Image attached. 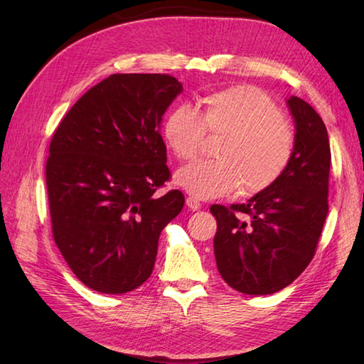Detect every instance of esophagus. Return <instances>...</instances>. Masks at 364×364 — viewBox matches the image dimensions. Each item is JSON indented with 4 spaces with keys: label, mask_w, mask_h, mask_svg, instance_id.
Returning <instances> with one entry per match:
<instances>
[{
    "label": "esophagus",
    "mask_w": 364,
    "mask_h": 364,
    "mask_svg": "<svg viewBox=\"0 0 364 364\" xmlns=\"http://www.w3.org/2000/svg\"><path fill=\"white\" fill-rule=\"evenodd\" d=\"M186 205H188L189 210H192V211H198L200 208H202V203H200L198 200L194 198V197H188L186 198Z\"/></svg>",
    "instance_id": "obj_1"
}]
</instances>
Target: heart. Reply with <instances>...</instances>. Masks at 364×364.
<instances>
[{"label":"heart","instance_id":"heart-1","mask_svg":"<svg viewBox=\"0 0 364 364\" xmlns=\"http://www.w3.org/2000/svg\"><path fill=\"white\" fill-rule=\"evenodd\" d=\"M203 109L181 103L170 109L161 136L176 158L192 159L205 131L225 134L215 161H196L178 170L175 181L196 198H218L241 188L242 196L269 189L286 172L296 137L277 103L255 86H233L206 95Z\"/></svg>","mask_w":364,"mask_h":364}]
</instances>
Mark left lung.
<instances>
[{"instance_id":"8db88e82","label":"left lung","mask_w":364,"mask_h":364,"mask_svg":"<svg viewBox=\"0 0 364 364\" xmlns=\"http://www.w3.org/2000/svg\"><path fill=\"white\" fill-rule=\"evenodd\" d=\"M296 145L274 186L245 203L213 205L214 255L231 288L267 296L291 284L314 257L328 213L330 142L321 115L299 97L288 98Z\"/></svg>"}]
</instances>
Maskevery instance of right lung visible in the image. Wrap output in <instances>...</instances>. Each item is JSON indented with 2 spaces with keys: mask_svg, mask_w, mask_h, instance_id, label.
<instances>
[{
  "mask_svg": "<svg viewBox=\"0 0 364 364\" xmlns=\"http://www.w3.org/2000/svg\"><path fill=\"white\" fill-rule=\"evenodd\" d=\"M183 92L170 75L117 73L67 112L46 161L53 237L73 274L97 292L123 294L149 280L161 231L181 213L168 178L161 122Z\"/></svg>",
  "mask_w": 364,
  "mask_h": 364,
  "instance_id": "right-lung-1",
  "label": "right lung"
}]
</instances>
